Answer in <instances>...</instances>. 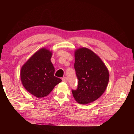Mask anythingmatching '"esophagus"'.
Returning <instances> with one entry per match:
<instances>
[{"mask_svg": "<svg viewBox=\"0 0 134 134\" xmlns=\"http://www.w3.org/2000/svg\"><path fill=\"white\" fill-rule=\"evenodd\" d=\"M62 81H63L64 82H67V78L66 77H63L62 78Z\"/></svg>", "mask_w": 134, "mask_h": 134, "instance_id": "esophagus-1", "label": "esophagus"}]
</instances>
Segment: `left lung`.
Returning a JSON list of instances; mask_svg holds the SVG:
<instances>
[{"mask_svg":"<svg viewBox=\"0 0 134 134\" xmlns=\"http://www.w3.org/2000/svg\"><path fill=\"white\" fill-rule=\"evenodd\" d=\"M74 56L78 85L77 89L72 90L73 97L79 104L91 103L105 92L109 82V71L101 58L89 48H78Z\"/></svg>","mask_w":134,"mask_h":134,"instance_id":"1","label":"left lung"}]
</instances>
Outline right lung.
<instances>
[{"label":"right lung","mask_w":134,"mask_h":134,"mask_svg":"<svg viewBox=\"0 0 134 134\" xmlns=\"http://www.w3.org/2000/svg\"><path fill=\"white\" fill-rule=\"evenodd\" d=\"M52 51L42 48L22 65L20 72L22 83L28 92L37 98L48 96L62 81L54 76L55 68L51 61Z\"/></svg>","instance_id":"right-lung-1"}]
</instances>
